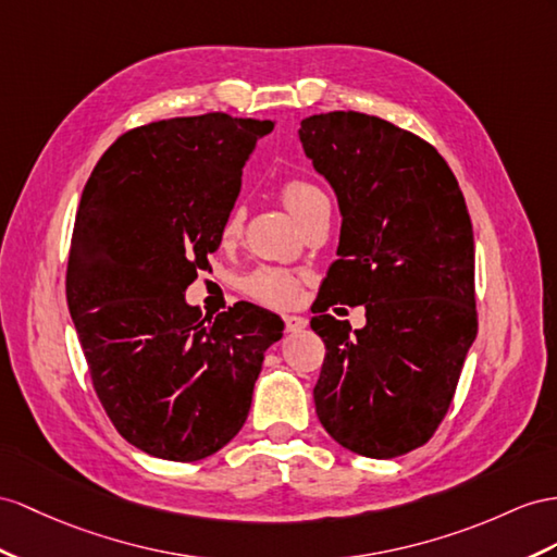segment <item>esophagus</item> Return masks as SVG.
Returning a JSON list of instances; mask_svg holds the SVG:
<instances>
[{"label":"esophagus","instance_id":"obj_1","mask_svg":"<svg viewBox=\"0 0 557 557\" xmlns=\"http://www.w3.org/2000/svg\"><path fill=\"white\" fill-rule=\"evenodd\" d=\"M308 326V320L301 318V315H284V330H287L289 334H296V332H304Z\"/></svg>","mask_w":557,"mask_h":557}]
</instances>
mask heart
I'll use <instances>...</instances> for the list:
<instances>
[{
	"label": "heart",
	"mask_w": 557,
	"mask_h": 557,
	"mask_svg": "<svg viewBox=\"0 0 557 557\" xmlns=\"http://www.w3.org/2000/svg\"><path fill=\"white\" fill-rule=\"evenodd\" d=\"M280 197H282L284 207L289 209L292 216L301 225L320 207L330 205L318 185H312L301 178H292L287 183H282ZM239 227H242V211L233 209L231 216H227V221H225L223 235L235 237L239 233ZM245 289L249 296L256 298V301L284 308V306H294L298 301V296H301V282H298L292 273H287V270L261 268L245 280Z\"/></svg>",
	"instance_id": "obj_1"
}]
</instances>
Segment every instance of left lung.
<instances>
[{"mask_svg": "<svg viewBox=\"0 0 557 557\" xmlns=\"http://www.w3.org/2000/svg\"><path fill=\"white\" fill-rule=\"evenodd\" d=\"M298 138L341 211L310 320L326 346L318 419L341 447L393 459L431 440L478 336L466 199L431 143L381 117L312 115ZM336 300L366 306L362 331L323 315Z\"/></svg>", "mask_w": 557, "mask_h": 557, "instance_id": "8db88e82", "label": "left lung"}]
</instances>
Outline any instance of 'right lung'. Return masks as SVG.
Here are the masks:
<instances>
[{
  "mask_svg": "<svg viewBox=\"0 0 557 557\" xmlns=\"http://www.w3.org/2000/svg\"><path fill=\"white\" fill-rule=\"evenodd\" d=\"M270 120L223 112L120 136L84 185L65 294L98 400L120 435L166 461L207 459L245 425L263 352L284 322L185 301L221 245L242 169Z\"/></svg>",
  "mask_w": 557,
  "mask_h": 557,
  "instance_id": "right-lung-1",
  "label": "right lung"
}]
</instances>
